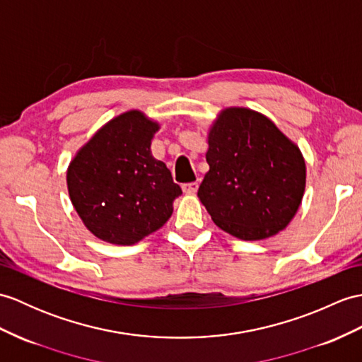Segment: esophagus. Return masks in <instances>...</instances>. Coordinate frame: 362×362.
I'll list each match as a JSON object with an SVG mask.
<instances>
[{
	"label": "esophagus",
	"mask_w": 362,
	"mask_h": 362,
	"mask_svg": "<svg viewBox=\"0 0 362 362\" xmlns=\"http://www.w3.org/2000/svg\"><path fill=\"white\" fill-rule=\"evenodd\" d=\"M197 188H199V183L197 182H191V183H183L182 185V189H183V192H187V194H194V192H197Z\"/></svg>",
	"instance_id": "obj_1"
}]
</instances>
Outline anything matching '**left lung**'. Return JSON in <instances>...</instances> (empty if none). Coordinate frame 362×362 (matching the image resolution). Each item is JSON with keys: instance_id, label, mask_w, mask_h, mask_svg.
<instances>
[{"instance_id": "obj_1", "label": "left lung", "mask_w": 362, "mask_h": 362, "mask_svg": "<svg viewBox=\"0 0 362 362\" xmlns=\"http://www.w3.org/2000/svg\"><path fill=\"white\" fill-rule=\"evenodd\" d=\"M206 162L197 196L231 236L270 238L295 217L305 189L304 157L265 115L247 107L222 111L209 131Z\"/></svg>"}]
</instances>
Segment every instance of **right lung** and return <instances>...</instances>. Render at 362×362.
Returning <instances> with one entry per match:
<instances>
[{"label":"right lung","instance_id":"right-lung-1","mask_svg":"<svg viewBox=\"0 0 362 362\" xmlns=\"http://www.w3.org/2000/svg\"><path fill=\"white\" fill-rule=\"evenodd\" d=\"M158 124L129 111L95 132L67 168V189L86 228L109 243L132 245L166 223L182 194L151 154Z\"/></svg>","mask_w":362,"mask_h":362}]
</instances>
